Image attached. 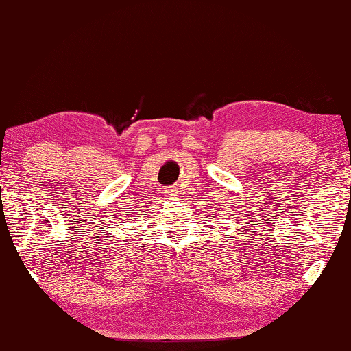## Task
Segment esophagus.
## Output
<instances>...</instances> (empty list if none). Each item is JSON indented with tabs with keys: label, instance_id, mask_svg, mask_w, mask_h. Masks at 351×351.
Returning a JSON list of instances; mask_svg holds the SVG:
<instances>
[{
	"label": "esophagus",
	"instance_id": "1",
	"mask_svg": "<svg viewBox=\"0 0 351 351\" xmlns=\"http://www.w3.org/2000/svg\"><path fill=\"white\" fill-rule=\"evenodd\" d=\"M178 193H180V190H178V187H171V189L167 190V192H165V197H169L170 199H176L178 198Z\"/></svg>",
	"mask_w": 351,
	"mask_h": 351
}]
</instances>
